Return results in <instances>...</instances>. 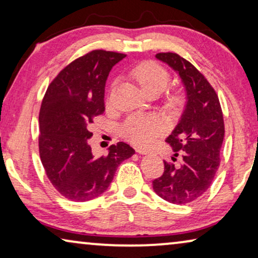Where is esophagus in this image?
I'll list each match as a JSON object with an SVG mask.
<instances>
[{
    "label": "esophagus",
    "instance_id": "obj_1",
    "mask_svg": "<svg viewBox=\"0 0 258 258\" xmlns=\"http://www.w3.org/2000/svg\"><path fill=\"white\" fill-rule=\"evenodd\" d=\"M136 151H137V153H139V154H142V155H147V154H149V153H150L149 150L143 149V148H137Z\"/></svg>",
    "mask_w": 258,
    "mask_h": 258
}]
</instances>
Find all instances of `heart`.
<instances>
[{
  "label": "heart",
  "instance_id": "1",
  "mask_svg": "<svg viewBox=\"0 0 258 258\" xmlns=\"http://www.w3.org/2000/svg\"><path fill=\"white\" fill-rule=\"evenodd\" d=\"M132 76L141 89L147 94L154 91L161 93L170 81V74L168 70L155 61H144L137 64L132 70ZM181 98L179 93L170 95L171 102H179ZM165 129L167 126L160 116L135 114L126 117L119 126V133L123 139L130 143L146 147L153 143L158 136L163 135Z\"/></svg>",
  "mask_w": 258,
  "mask_h": 258
}]
</instances>
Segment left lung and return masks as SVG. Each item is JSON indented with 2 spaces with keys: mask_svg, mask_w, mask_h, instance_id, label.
Here are the masks:
<instances>
[{
  "mask_svg": "<svg viewBox=\"0 0 258 258\" xmlns=\"http://www.w3.org/2000/svg\"><path fill=\"white\" fill-rule=\"evenodd\" d=\"M156 57L170 66L185 87V110L171 135L165 140L174 150L171 162L153 181L155 192L174 204L190 203L209 189L220 167L224 121L216 91L202 73L176 52H158ZM178 154L181 164L174 162Z\"/></svg>",
  "mask_w": 258,
  "mask_h": 258,
  "instance_id": "left-lung-1",
  "label": "left lung"
}]
</instances>
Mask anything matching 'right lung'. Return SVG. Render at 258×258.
<instances>
[{
  "label": "right lung",
  "instance_id": "1",
  "mask_svg": "<svg viewBox=\"0 0 258 258\" xmlns=\"http://www.w3.org/2000/svg\"><path fill=\"white\" fill-rule=\"evenodd\" d=\"M125 54L91 50L64 67L49 84L42 100L38 150L52 186L75 202H86L103 194L117 167L135 154L129 144L118 142L109 153H91L89 125L104 112L108 75Z\"/></svg>",
  "mask_w": 258,
  "mask_h": 258
}]
</instances>
